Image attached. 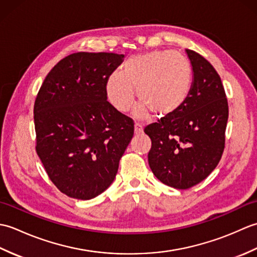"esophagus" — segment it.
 Segmentation results:
<instances>
[{"label": "esophagus", "instance_id": "esophagus-1", "mask_svg": "<svg viewBox=\"0 0 257 257\" xmlns=\"http://www.w3.org/2000/svg\"><path fill=\"white\" fill-rule=\"evenodd\" d=\"M143 133H144L143 124H141L140 122H136L135 123V134L136 135H141Z\"/></svg>", "mask_w": 257, "mask_h": 257}]
</instances>
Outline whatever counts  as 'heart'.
I'll return each instance as SVG.
<instances>
[{
    "label": "heart",
    "mask_w": 257,
    "mask_h": 257,
    "mask_svg": "<svg viewBox=\"0 0 257 257\" xmlns=\"http://www.w3.org/2000/svg\"><path fill=\"white\" fill-rule=\"evenodd\" d=\"M193 70L183 55L171 51H155L128 58L122 73L108 76L106 94L119 112L128 111L135 100V89L141 100L135 116L147 118L151 111L159 118L173 116L189 99Z\"/></svg>",
    "instance_id": "obj_1"
}]
</instances>
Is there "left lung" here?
<instances>
[{"instance_id":"left-lung-1","label":"left lung","mask_w":257,"mask_h":257,"mask_svg":"<svg viewBox=\"0 0 257 257\" xmlns=\"http://www.w3.org/2000/svg\"><path fill=\"white\" fill-rule=\"evenodd\" d=\"M193 69L189 99L173 116L145 128L151 139L149 167L169 187L189 189L219 165L225 147L228 103L214 67L199 53L187 50Z\"/></svg>"}]
</instances>
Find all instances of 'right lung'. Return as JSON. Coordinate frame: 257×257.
Wrapping results in <instances>:
<instances>
[{"mask_svg": "<svg viewBox=\"0 0 257 257\" xmlns=\"http://www.w3.org/2000/svg\"><path fill=\"white\" fill-rule=\"evenodd\" d=\"M122 54H70L47 74L34 103L36 154L69 198L89 200L116 178L135 122L107 101L106 83Z\"/></svg>", "mask_w": 257, "mask_h": 257, "instance_id": "right-lung-1", "label": "right lung"}]
</instances>
